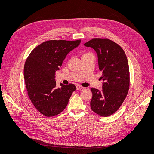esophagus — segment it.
I'll return each mask as SVG.
<instances>
[{"instance_id": "1", "label": "esophagus", "mask_w": 154, "mask_h": 154, "mask_svg": "<svg viewBox=\"0 0 154 154\" xmlns=\"http://www.w3.org/2000/svg\"><path fill=\"white\" fill-rule=\"evenodd\" d=\"M76 87H77V90H81V89L83 88V86H82L81 85H77L76 86Z\"/></svg>"}]
</instances>
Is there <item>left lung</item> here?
Returning a JSON list of instances; mask_svg holds the SVG:
<instances>
[{
	"label": "left lung",
	"mask_w": 154,
	"mask_h": 154,
	"mask_svg": "<svg viewBox=\"0 0 154 154\" xmlns=\"http://www.w3.org/2000/svg\"><path fill=\"white\" fill-rule=\"evenodd\" d=\"M97 53L99 68L102 72V90L91 88L92 110L106 117L115 113L124 101L129 90L128 60L122 48L109 39L94 38L84 44Z\"/></svg>",
	"instance_id": "obj_1"
}]
</instances>
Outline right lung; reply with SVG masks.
<instances>
[{
	"mask_svg": "<svg viewBox=\"0 0 154 154\" xmlns=\"http://www.w3.org/2000/svg\"><path fill=\"white\" fill-rule=\"evenodd\" d=\"M80 41H47L36 47L27 57L24 68L27 94L34 106L43 115L51 117L62 112L76 90L72 83H61L57 88L55 75L67 54Z\"/></svg>",
	"mask_w": 154,
	"mask_h": 154,
	"instance_id": "right-lung-1",
	"label": "right lung"
}]
</instances>
